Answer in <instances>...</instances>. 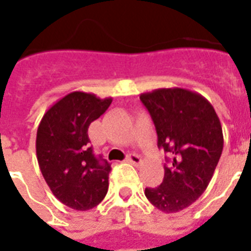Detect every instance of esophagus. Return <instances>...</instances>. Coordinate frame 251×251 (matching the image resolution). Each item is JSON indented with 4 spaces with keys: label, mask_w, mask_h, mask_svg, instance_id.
<instances>
[{
    "label": "esophagus",
    "mask_w": 251,
    "mask_h": 251,
    "mask_svg": "<svg viewBox=\"0 0 251 251\" xmlns=\"http://www.w3.org/2000/svg\"><path fill=\"white\" fill-rule=\"evenodd\" d=\"M126 160L129 161V163H131V164H141L142 163V159L138 155H135V153H130V155H127V157H126Z\"/></svg>",
    "instance_id": "1"
}]
</instances>
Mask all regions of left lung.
I'll return each instance as SVG.
<instances>
[{
  "label": "left lung",
  "instance_id": "obj_1",
  "mask_svg": "<svg viewBox=\"0 0 251 251\" xmlns=\"http://www.w3.org/2000/svg\"><path fill=\"white\" fill-rule=\"evenodd\" d=\"M157 133V146L169 153L159 186L145 195L157 210L178 212L197 201L208 186L224 138L214 106L206 98L185 88H157L141 94Z\"/></svg>",
  "mask_w": 251,
  "mask_h": 251
}]
</instances>
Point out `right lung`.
I'll use <instances>...</instances> for the list:
<instances>
[{"label":"right lung","mask_w":251,"mask_h":251,"mask_svg":"<svg viewBox=\"0 0 251 251\" xmlns=\"http://www.w3.org/2000/svg\"><path fill=\"white\" fill-rule=\"evenodd\" d=\"M112 98L82 91L54 102L41 118L36 134V156L45 182L65 206L87 211L108 191L110 164L90 147L88 126L108 108Z\"/></svg>","instance_id":"1"}]
</instances>
